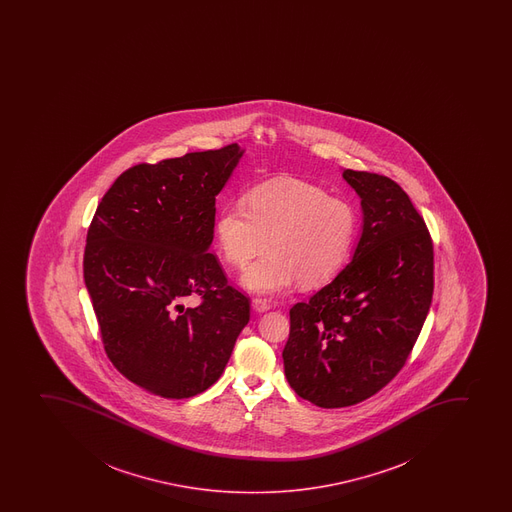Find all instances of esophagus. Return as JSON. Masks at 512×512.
<instances>
[{
  "mask_svg": "<svg viewBox=\"0 0 512 512\" xmlns=\"http://www.w3.org/2000/svg\"><path fill=\"white\" fill-rule=\"evenodd\" d=\"M251 306H253V311L258 312V314H263V312L271 309V304L266 299H253Z\"/></svg>",
  "mask_w": 512,
  "mask_h": 512,
  "instance_id": "esophagus-1",
  "label": "esophagus"
}]
</instances>
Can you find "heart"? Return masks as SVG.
Here are the masks:
<instances>
[{
  "mask_svg": "<svg viewBox=\"0 0 512 512\" xmlns=\"http://www.w3.org/2000/svg\"><path fill=\"white\" fill-rule=\"evenodd\" d=\"M357 230L352 203L290 177L254 186L244 203L224 206L215 220L218 249L235 268L249 263L268 241L270 251L239 278L242 287L261 295L280 294L297 282L304 287L329 282L347 263Z\"/></svg>",
  "mask_w": 512,
  "mask_h": 512,
  "instance_id": "obj_1",
  "label": "heart"
}]
</instances>
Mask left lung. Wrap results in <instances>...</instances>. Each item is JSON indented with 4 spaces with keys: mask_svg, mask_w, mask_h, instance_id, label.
Wrapping results in <instances>:
<instances>
[{
    "mask_svg": "<svg viewBox=\"0 0 512 512\" xmlns=\"http://www.w3.org/2000/svg\"><path fill=\"white\" fill-rule=\"evenodd\" d=\"M360 198L352 259L290 309L283 367L290 388L321 408L371 398L400 371L434 292V247L408 194L389 177L343 169Z\"/></svg>",
    "mask_w": 512,
    "mask_h": 512,
    "instance_id": "obj_1",
    "label": "left lung"
}]
</instances>
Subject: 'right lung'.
Instances as JSON below:
<instances>
[{
  "instance_id": "obj_1",
  "label": "right lung",
  "mask_w": 512,
  "mask_h": 512,
  "mask_svg": "<svg viewBox=\"0 0 512 512\" xmlns=\"http://www.w3.org/2000/svg\"><path fill=\"white\" fill-rule=\"evenodd\" d=\"M235 145L123 172L97 206L83 277L107 357L148 393L183 400L222 376L249 323L208 249L215 198L244 155ZM200 296L186 308L183 300Z\"/></svg>"
}]
</instances>
